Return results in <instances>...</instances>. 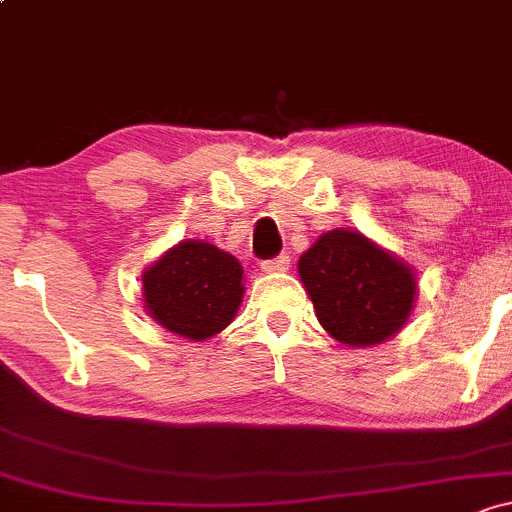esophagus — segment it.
I'll list each match as a JSON object with an SVG mask.
<instances>
[{
  "label": "esophagus",
  "mask_w": 512,
  "mask_h": 512,
  "mask_svg": "<svg viewBox=\"0 0 512 512\" xmlns=\"http://www.w3.org/2000/svg\"><path fill=\"white\" fill-rule=\"evenodd\" d=\"M288 268H290V258L288 256H278V258H271V261L261 263L263 273H285Z\"/></svg>",
  "instance_id": "34e87169"
}]
</instances>
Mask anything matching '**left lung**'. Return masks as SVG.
Segmentation results:
<instances>
[{
  "label": "left lung",
  "instance_id": "left-lung-1",
  "mask_svg": "<svg viewBox=\"0 0 512 512\" xmlns=\"http://www.w3.org/2000/svg\"><path fill=\"white\" fill-rule=\"evenodd\" d=\"M298 273L317 320L351 349L393 339L415 310V268L356 229L324 232L300 256Z\"/></svg>",
  "mask_w": 512,
  "mask_h": 512
}]
</instances>
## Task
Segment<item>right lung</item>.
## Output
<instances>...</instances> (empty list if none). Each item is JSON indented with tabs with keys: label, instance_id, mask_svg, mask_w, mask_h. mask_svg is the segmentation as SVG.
<instances>
[{
	"label": "right lung",
	"instance_id": "1",
	"mask_svg": "<svg viewBox=\"0 0 512 512\" xmlns=\"http://www.w3.org/2000/svg\"><path fill=\"white\" fill-rule=\"evenodd\" d=\"M241 298L244 268L210 241H178L141 273L146 315L190 342H205L227 329Z\"/></svg>",
	"mask_w": 512,
	"mask_h": 512
}]
</instances>
